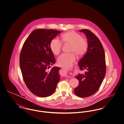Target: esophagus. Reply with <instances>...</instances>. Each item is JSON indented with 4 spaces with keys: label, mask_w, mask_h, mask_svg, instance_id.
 I'll list each match as a JSON object with an SVG mask.
<instances>
[{
    "label": "esophagus",
    "mask_w": 124,
    "mask_h": 124,
    "mask_svg": "<svg viewBox=\"0 0 124 124\" xmlns=\"http://www.w3.org/2000/svg\"><path fill=\"white\" fill-rule=\"evenodd\" d=\"M62 73H63V75H66L67 74V70H64L62 72Z\"/></svg>",
    "instance_id": "esophagus-1"
}]
</instances>
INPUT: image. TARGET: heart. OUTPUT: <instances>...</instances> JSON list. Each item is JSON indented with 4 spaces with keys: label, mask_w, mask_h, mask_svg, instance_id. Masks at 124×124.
<instances>
[{
    "label": "heart",
    "mask_w": 124,
    "mask_h": 124,
    "mask_svg": "<svg viewBox=\"0 0 124 124\" xmlns=\"http://www.w3.org/2000/svg\"><path fill=\"white\" fill-rule=\"evenodd\" d=\"M62 41L66 44L71 45L70 51L71 53H64L58 57L57 63L59 66L64 68L70 67L77 59L76 55L81 56L86 52L88 43L86 40L79 34L74 31L65 33L62 36ZM62 42L54 38L50 43V48L54 54H58L62 48Z\"/></svg>",
    "instance_id": "obj_1"
}]
</instances>
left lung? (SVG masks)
<instances>
[{"label":"left lung","mask_w":124,"mask_h":124,"mask_svg":"<svg viewBox=\"0 0 124 124\" xmlns=\"http://www.w3.org/2000/svg\"><path fill=\"white\" fill-rule=\"evenodd\" d=\"M85 34L88 47L86 53L79 61L84 74L76 76L79 85L74 90L76 95L80 97H89L95 94L101 85L106 73L105 54L101 42L90 30L83 29L79 31Z\"/></svg>","instance_id":"1"}]
</instances>
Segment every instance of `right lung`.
I'll use <instances>...</instances> for the list:
<instances>
[{
    "label": "right lung",
    "mask_w": 124,
    "mask_h": 124,
    "mask_svg": "<svg viewBox=\"0 0 124 124\" xmlns=\"http://www.w3.org/2000/svg\"><path fill=\"white\" fill-rule=\"evenodd\" d=\"M60 31L36 29L24 42L19 56L23 78L29 90L40 97L52 95L60 78V68L50 65L55 60L50 48V43Z\"/></svg>",
    "instance_id": "1"
}]
</instances>
